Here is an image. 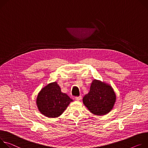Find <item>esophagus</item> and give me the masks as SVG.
Wrapping results in <instances>:
<instances>
[{
    "label": "esophagus",
    "instance_id": "obj_1",
    "mask_svg": "<svg viewBox=\"0 0 148 148\" xmlns=\"http://www.w3.org/2000/svg\"><path fill=\"white\" fill-rule=\"evenodd\" d=\"M81 98H82V96H76V97H75V99H76V101H80Z\"/></svg>",
    "mask_w": 148,
    "mask_h": 148
}]
</instances>
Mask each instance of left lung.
Returning a JSON list of instances; mask_svg holds the SVG:
<instances>
[{"label": "left lung", "instance_id": "obj_1", "mask_svg": "<svg viewBox=\"0 0 148 148\" xmlns=\"http://www.w3.org/2000/svg\"><path fill=\"white\" fill-rule=\"evenodd\" d=\"M115 100V93L110 86L95 80L89 92L84 97L83 102L91 113L103 115L113 108Z\"/></svg>", "mask_w": 148, "mask_h": 148}]
</instances>
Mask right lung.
<instances>
[{
	"mask_svg": "<svg viewBox=\"0 0 148 148\" xmlns=\"http://www.w3.org/2000/svg\"><path fill=\"white\" fill-rule=\"evenodd\" d=\"M72 100L62 93L55 82L43 88L39 93L36 103L39 111L46 116L56 118L64 112Z\"/></svg>",
	"mask_w": 148,
	"mask_h": 148,
	"instance_id": "obj_1",
	"label": "right lung"
}]
</instances>
